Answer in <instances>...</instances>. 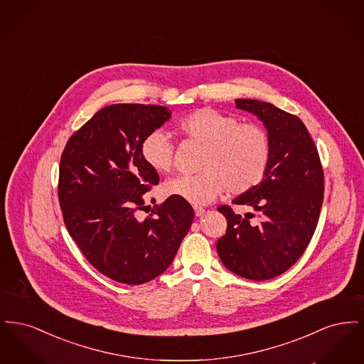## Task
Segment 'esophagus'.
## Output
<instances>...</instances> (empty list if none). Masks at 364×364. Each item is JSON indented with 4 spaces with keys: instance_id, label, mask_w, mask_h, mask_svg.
<instances>
[{
    "instance_id": "34e87169",
    "label": "esophagus",
    "mask_w": 364,
    "mask_h": 364,
    "mask_svg": "<svg viewBox=\"0 0 364 364\" xmlns=\"http://www.w3.org/2000/svg\"><path fill=\"white\" fill-rule=\"evenodd\" d=\"M193 210H195V215H196V217H202V215L205 214V208H203L195 206V208H193Z\"/></svg>"
}]
</instances>
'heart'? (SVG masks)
I'll return each instance as SVG.
<instances>
[{"label": "heart", "mask_w": 364, "mask_h": 364, "mask_svg": "<svg viewBox=\"0 0 364 364\" xmlns=\"http://www.w3.org/2000/svg\"><path fill=\"white\" fill-rule=\"evenodd\" d=\"M176 128L186 138L205 144L200 158L203 171L169 178L162 186L165 196L206 205L223 191L242 195L255 188L267 173L272 140L260 124L240 122L235 116L205 107L183 117ZM140 151L153 171H171L174 146L165 132H150L143 139Z\"/></svg>", "instance_id": "b5f03b06"}]
</instances>
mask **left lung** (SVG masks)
Segmentation results:
<instances>
[{
	"label": "left lung",
	"instance_id": "left-lung-1",
	"mask_svg": "<svg viewBox=\"0 0 364 364\" xmlns=\"http://www.w3.org/2000/svg\"><path fill=\"white\" fill-rule=\"evenodd\" d=\"M235 102L263 122L272 140V158L259 184L233 200L252 208L258 223L251 221L252 213L242 217L229 206L218 208L228 228L217 242V252L232 273L263 281L294 266L311 242L323 202V171L299 117L257 100Z\"/></svg>",
	"mask_w": 364,
	"mask_h": 364
}]
</instances>
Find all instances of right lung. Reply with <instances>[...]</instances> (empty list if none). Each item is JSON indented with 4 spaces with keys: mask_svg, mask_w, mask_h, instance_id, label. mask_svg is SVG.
Returning a JSON list of instances; mask_svg holds the SVG:
<instances>
[{
    "mask_svg": "<svg viewBox=\"0 0 364 364\" xmlns=\"http://www.w3.org/2000/svg\"><path fill=\"white\" fill-rule=\"evenodd\" d=\"M166 106L116 104L76 131L60 161L64 224L86 259L106 277L139 285L162 274L193 221L187 200L169 196L146 218L144 193L159 176L141 141L171 119Z\"/></svg>",
    "mask_w": 364,
    "mask_h": 364,
    "instance_id": "obj_1",
    "label": "right lung"
}]
</instances>
